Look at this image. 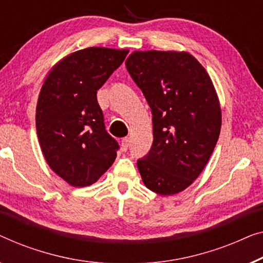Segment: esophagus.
I'll list each match as a JSON object with an SVG mask.
<instances>
[{"label":"esophagus","instance_id":"obj_1","mask_svg":"<svg viewBox=\"0 0 263 263\" xmlns=\"http://www.w3.org/2000/svg\"><path fill=\"white\" fill-rule=\"evenodd\" d=\"M128 144H130V139H128V138H123V139H121V144H120L121 150L126 151L127 147H128Z\"/></svg>","mask_w":263,"mask_h":263}]
</instances>
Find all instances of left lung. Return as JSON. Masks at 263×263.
Masks as SVG:
<instances>
[{
	"instance_id": "8db88e82",
	"label": "left lung",
	"mask_w": 263,
	"mask_h": 263,
	"mask_svg": "<svg viewBox=\"0 0 263 263\" xmlns=\"http://www.w3.org/2000/svg\"><path fill=\"white\" fill-rule=\"evenodd\" d=\"M125 65L153 113V146L137 161L143 182L161 195L182 192L204 170L220 133L212 81L188 52L135 51Z\"/></svg>"
}]
</instances>
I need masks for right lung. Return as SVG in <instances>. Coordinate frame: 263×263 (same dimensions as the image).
Masks as SVG:
<instances>
[{
	"label": "right lung",
	"instance_id": "1",
	"mask_svg": "<svg viewBox=\"0 0 263 263\" xmlns=\"http://www.w3.org/2000/svg\"><path fill=\"white\" fill-rule=\"evenodd\" d=\"M127 50L88 47L59 61L40 89L35 112L39 144L49 167L73 187L95 183L117 157L96 93Z\"/></svg>",
	"mask_w": 263,
	"mask_h": 263
}]
</instances>
